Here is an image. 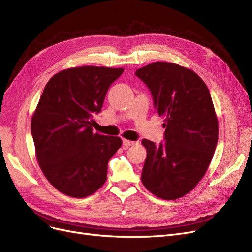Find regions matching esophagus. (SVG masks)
<instances>
[{"label":"esophagus","instance_id":"esophagus-1","mask_svg":"<svg viewBox=\"0 0 252 252\" xmlns=\"http://www.w3.org/2000/svg\"><path fill=\"white\" fill-rule=\"evenodd\" d=\"M135 141H131V140H127V139H124V147L126 149H127L128 147H131V145H134Z\"/></svg>","mask_w":252,"mask_h":252}]
</instances>
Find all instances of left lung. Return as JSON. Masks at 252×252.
<instances>
[{"mask_svg": "<svg viewBox=\"0 0 252 252\" xmlns=\"http://www.w3.org/2000/svg\"><path fill=\"white\" fill-rule=\"evenodd\" d=\"M135 74L164 118L166 140L159 147L142 140L148 155L141 181L158 198L179 199L200 182L214 157L219 124L212 96L197 73L174 63L155 62Z\"/></svg>", "mask_w": 252, "mask_h": 252, "instance_id": "left-lung-1", "label": "left lung"}]
</instances>
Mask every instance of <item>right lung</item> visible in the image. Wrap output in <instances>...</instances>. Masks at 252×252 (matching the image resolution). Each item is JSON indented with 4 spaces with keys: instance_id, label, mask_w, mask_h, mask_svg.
<instances>
[{
    "instance_id": "1",
    "label": "right lung",
    "mask_w": 252,
    "mask_h": 252,
    "mask_svg": "<svg viewBox=\"0 0 252 252\" xmlns=\"http://www.w3.org/2000/svg\"><path fill=\"white\" fill-rule=\"evenodd\" d=\"M123 68L83 66L62 70L47 83L31 119L35 156L54 188L85 198L107 180L108 162L123 144L120 137L92 131L105 94Z\"/></svg>"
}]
</instances>
